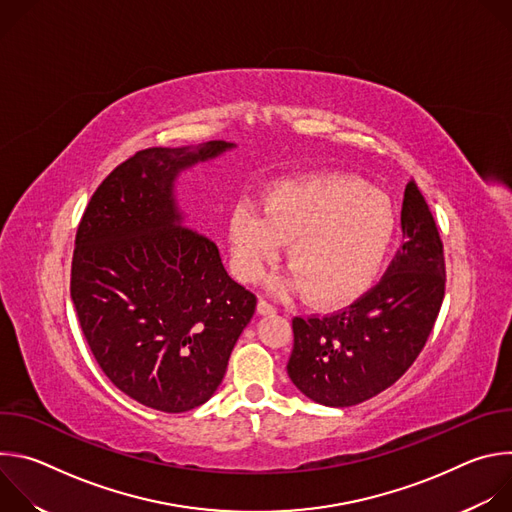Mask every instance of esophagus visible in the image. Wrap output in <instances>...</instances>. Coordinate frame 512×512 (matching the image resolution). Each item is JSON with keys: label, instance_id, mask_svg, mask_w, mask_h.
I'll return each instance as SVG.
<instances>
[{"label": "esophagus", "instance_id": "1", "mask_svg": "<svg viewBox=\"0 0 512 512\" xmlns=\"http://www.w3.org/2000/svg\"><path fill=\"white\" fill-rule=\"evenodd\" d=\"M257 312H259L261 316H269V314H275V306H273V304H269L267 300H263V298H261V300L257 302Z\"/></svg>", "mask_w": 512, "mask_h": 512}]
</instances>
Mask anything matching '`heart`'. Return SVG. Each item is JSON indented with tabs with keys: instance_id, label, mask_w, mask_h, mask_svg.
<instances>
[{
	"instance_id": "1",
	"label": "heart",
	"mask_w": 512,
	"mask_h": 512,
	"mask_svg": "<svg viewBox=\"0 0 512 512\" xmlns=\"http://www.w3.org/2000/svg\"><path fill=\"white\" fill-rule=\"evenodd\" d=\"M263 212L241 202L227 235L235 273L257 281L287 243L281 287L308 291L314 306H342L371 285L395 233L391 200L348 176H310L269 186Z\"/></svg>"
}]
</instances>
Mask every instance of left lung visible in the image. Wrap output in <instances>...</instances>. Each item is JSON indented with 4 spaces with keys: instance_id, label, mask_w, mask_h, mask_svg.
<instances>
[{
    "instance_id": "1",
    "label": "left lung",
    "mask_w": 512,
    "mask_h": 512,
    "mask_svg": "<svg viewBox=\"0 0 512 512\" xmlns=\"http://www.w3.org/2000/svg\"><path fill=\"white\" fill-rule=\"evenodd\" d=\"M403 245L383 279L344 310L296 316L287 375L326 407L367 401L399 381L425 346L446 289L444 245L411 180L401 208Z\"/></svg>"
}]
</instances>
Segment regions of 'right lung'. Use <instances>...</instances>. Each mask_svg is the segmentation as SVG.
I'll return each instance as SVG.
<instances>
[{
	"mask_svg": "<svg viewBox=\"0 0 512 512\" xmlns=\"http://www.w3.org/2000/svg\"><path fill=\"white\" fill-rule=\"evenodd\" d=\"M233 148L137 152L101 182L77 231L70 298L91 352L119 391L164 413L214 395L255 314V294L184 225L174 194L180 172Z\"/></svg>",
	"mask_w": 512,
	"mask_h": 512,
	"instance_id": "add662e5",
	"label": "right lung"
}]
</instances>
